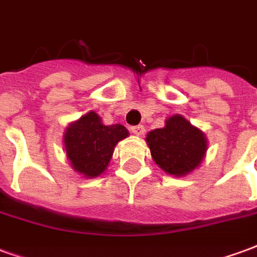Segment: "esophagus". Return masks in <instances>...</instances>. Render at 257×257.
Returning <instances> with one entry per match:
<instances>
[{"instance_id":"34e87169","label":"esophagus","mask_w":257,"mask_h":257,"mask_svg":"<svg viewBox=\"0 0 257 257\" xmlns=\"http://www.w3.org/2000/svg\"><path fill=\"white\" fill-rule=\"evenodd\" d=\"M131 131H132L136 136H140V135L145 134V126H143V125H135V126L131 128Z\"/></svg>"}]
</instances>
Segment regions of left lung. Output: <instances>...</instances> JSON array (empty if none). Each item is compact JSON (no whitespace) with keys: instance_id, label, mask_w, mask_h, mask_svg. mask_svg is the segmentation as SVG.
<instances>
[{"instance_id":"1","label":"left lung","mask_w":257,"mask_h":257,"mask_svg":"<svg viewBox=\"0 0 257 257\" xmlns=\"http://www.w3.org/2000/svg\"><path fill=\"white\" fill-rule=\"evenodd\" d=\"M165 123L147 135V145L158 167L169 175L184 176L204 160L206 139L182 115H172Z\"/></svg>"}]
</instances>
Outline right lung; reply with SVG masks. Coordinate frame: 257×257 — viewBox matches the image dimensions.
<instances>
[{
	"instance_id": "1",
	"label": "right lung",
	"mask_w": 257,
	"mask_h": 257,
	"mask_svg": "<svg viewBox=\"0 0 257 257\" xmlns=\"http://www.w3.org/2000/svg\"><path fill=\"white\" fill-rule=\"evenodd\" d=\"M129 135L123 125H104L95 111L73 122L64 134V146L73 169L88 178L104 172L114 147Z\"/></svg>"
}]
</instances>
